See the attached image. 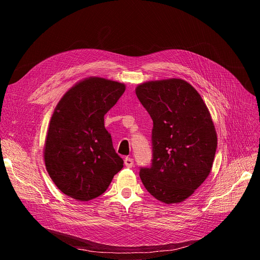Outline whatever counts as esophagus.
I'll return each mask as SVG.
<instances>
[{"label":"esophagus","mask_w":260,"mask_h":260,"mask_svg":"<svg viewBox=\"0 0 260 260\" xmlns=\"http://www.w3.org/2000/svg\"><path fill=\"white\" fill-rule=\"evenodd\" d=\"M124 165H125V167H127V168H133V167H134V159L131 158V157H126V158L124 159Z\"/></svg>","instance_id":"1"}]
</instances>
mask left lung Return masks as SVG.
<instances>
[{"label": "left lung", "mask_w": 260, "mask_h": 260, "mask_svg": "<svg viewBox=\"0 0 260 260\" xmlns=\"http://www.w3.org/2000/svg\"><path fill=\"white\" fill-rule=\"evenodd\" d=\"M136 94L153 120L151 166L140 168L145 188L165 204L189 198L209 176L217 135L200 93L182 79L145 82Z\"/></svg>", "instance_id": "obj_1"}]
</instances>
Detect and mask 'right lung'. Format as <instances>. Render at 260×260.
I'll return each mask as SVG.
<instances>
[{
	"label": "right lung",
	"mask_w": 260,
	"mask_h": 260,
	"mask_svg": "<svg viewBox=\"0 0 260 260\" xmlns=\"http://www.w3.org/2000/svg\"><path fill=\"white\" fill-rule=\"evenodd\" d=\"M125 85L90 77L74 85L57 104L45 141L46 170L66 196L81 202L100 197L123 168L104 116Z\"/></svg>",
	"instance_id": "obj_1"
}]
</instances>
